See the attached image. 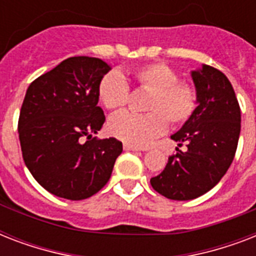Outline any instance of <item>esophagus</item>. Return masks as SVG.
I'll return each instance as SVG.
<instances>
[{
  "instance_id": "1",
  "label": "esophagus",
  "mask_w": 256,
  "mask_h": 256,
  "mask_svg": "<svg viewBox=\"0 0 256 256\" xmlns=\"http://www.w3.org/2000/svg\"><path fill=\"white\" fill-rule=\"evenodd\" d=\"M124 148L126 150V152H140V148H136V146H132V144H124Z\"/></svg>"
}]
</instances>
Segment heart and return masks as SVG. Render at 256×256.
<instances>
[{"instance_id": "1", "label": "heart", "mask_w": 256, "mask_h": 256, "mask_svg": "<svg viewBox=\"0 0 256 256\" xmlns=\"http://www.w3.org/2000/svg\"><path fill=\"white\" fill-rule=\"evenodd\" d=\"M132 77L140 90L150 92L144 110L138 116L120 112L108 120V132L124 144L136 148L146 146L160 136L171 126H179L194 114L196 108L195 88L179 81L178 73L166 64H150L132 72ZM100 102L112 112H120L128 104L130 88L124 77L118 72H110L100 82Z\"/></svg>"}]
</instances>
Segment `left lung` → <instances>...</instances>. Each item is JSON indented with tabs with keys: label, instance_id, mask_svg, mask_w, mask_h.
I'll use <instances>...</instances> for the list:
<instances>
[{
	"label": "left lung",
	"instance_id": "obj_1",
	"mask_svg": "<svg viewBox=\"0 0 256 256\" xmlns=\"http://www.w3.org/2000/svg\"><path fill=\"white\" fill-rule=\"evenodd\" d=\"M196 92L194 114L171 136L178 142L164 170L150 179L168 199L190 200L206 194L232 164L240 134V108L228 78L212 66L192 70ZM187 143L188 150L178 148Z\"/></svg>",
	"mask_w": 256,
	"mask_h": 256
}]
</instances>
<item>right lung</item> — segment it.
Listing matches in <instances>:
<instances>
[{
  "instance_id": "1",
  "label": "right lung",
  "mask_w": 256,
  "mask_h": 256,
  "mask_svg": "<svg viewBox=\"0 0 256 256\" xmlns=\"http://www.w3.org/2000/svg\"><path fill=\"white\" fill-rule=\"evenodd\" d=\"M108 70L100 58L70 57L26 90L18 120L22 156L34 179L60 198L96 194L122 152L116 138L92 136L104 122L98 88Z\"/></svg>"
}]
</instances>
